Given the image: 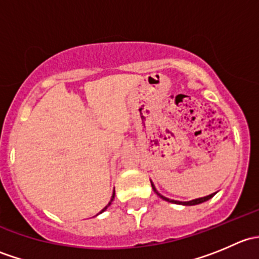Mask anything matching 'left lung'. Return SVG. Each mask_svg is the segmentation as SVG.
I'll use <instances>...</instances> for the list:
<instances>
[{
    "label": "left lung",
    "instance_id": "obj_1",
    "mask_svg": "<svg viewBox=\"0 0 259 259\" xmlns=\"http://www.w3.org/2000/svg\"><path fill=\"white\" fill-rule=\"evenodd\" d=\"M150 183H151V188H153V190H154V192L156 193V195H159V197L161 198V199H163V200H166V202H169V203H176V204H180V205H197V204H200V203H204V202H207V200H209L210 198H213V197H214V194H215V193H213V194L207 195V197L197 198V199L188 200V202H180V200L169 199V198H166V197H164V195H161L160 193H159L158 190H156L155 185L153 184V182H151V180H150Z\"/></svg>",
    "mask_w": 259,
    "mask_h": 259
}]
</instances>
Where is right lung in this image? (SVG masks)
Listing matches in <instances>:
<instances>
[{"label":"right lung","mask_w":259,"mask_h":259,"mask_svg":"<svg viewBox=\"0 0 259 259\" xmlns=\"http://www.w3.org/2000/svg\"><path fill=\"white\" fill-rule=\"evenodd\" d=\"M114 197H115V188H114V192H113V195H111V199H110V202H109V203H108V204H106V207H105V208H104V209H103V210H101V211H100V213H98V214H96V215H99V214H101V213H103V211H105L106 209H108V207H109V205H110V204H111V202H113V200H114Z\"/></svg>","instance_id":"1"}]
</instances>
